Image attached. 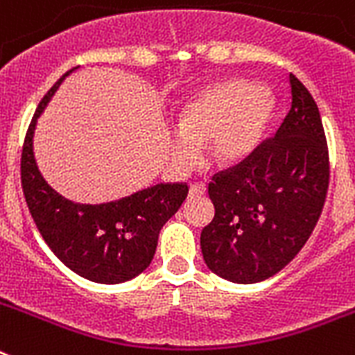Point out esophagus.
Instances as JSON below:
<instances>
[{"label":"esophagus","instance_id":"34e87169","mask_svg":"<svg viewBox=\"0 0 355 355\" xmlns=\"http://www.w3.org/2000/svg\"><path fill=\"white\" fill-rule=\"evenodd\" d=\"M206 193V184L205 183H193L190 184V197H200Z\"/></svg>","mask_w":355,"mask_h":355}]
</instances>
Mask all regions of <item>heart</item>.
I'll return each mask as SVG.
<instances>
[{
    "mask_svg": "<svg viewBox=\"0 0 355 355\" xmlns=\"http://www.w3.org/2000/svg\"><path fill=\"white\" fill-rule=\"evenodd\" d=\"M274 108V96L265 87L241 80L206 87L178 114V133L171 137L172 158L188 167L199 156V144L208 142L216 163L240 162L261 142Z\"/></svg>",
    "mask_w": 355,
    "mask_h": 355,
    "instance_id": "b5f03b06",
    "label": "heart"
}]
</instances>
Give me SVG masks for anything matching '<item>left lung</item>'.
<instances>
[{
  "instance_id": "left-lung-1",
  "label": "left lung",
  "mask_w": 355,
  "mask_h": 355,
  "mask_svg": "<svg viewBox=\"0 0 355 355\" xmlns=\"http://www.w3.org/2000/svg\"><path fill=\"white\" fill-rule=\"evenodd\" d=\"M291 106L272 139L208 184L213 220L200 233L209 270L231 283L272 277L300 252L324 208L329 149L318 106L290 74Z\"/></svg>"
}]
</instances>
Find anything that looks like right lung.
Segmentation results:
<instances>
[{
    "mask_svg": "<svg viewBox=\"0 0 355 355\" xmlns=\"http://www.w3.org/2000/svg\"><path fill=\"white\" fill-rule=\"evenodd\" d=\"M74 69L37 106L21 155V184L31 218L56 258L94 283L119 284L150 265L159 231L184 202L188 184L159 183L106 205H78L46 183L33 156V131L53 94Z\"/></svg>",
    "mask_w": 355,
    "mask_h": 355,
    "instance_id": "right-lung-1",
    "label": "right lung"
}]
</instances>
